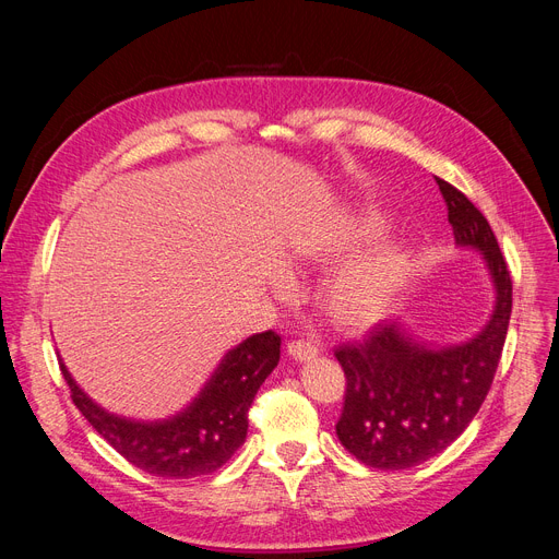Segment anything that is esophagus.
Masks as SVG:
<instances>
[{"instance_id":"esophagus-1","label":"esophagus","mask_w":559,"mask_h":559,"mask_svg":"<svg viewBox=\"0 0 559 559\" xmlns=\"http://www.w3.org/2000/svg\"><path fill=\"white\" fill-rule=\"evenodd\" d=\"M287 354L295 360H310L319 354V346L310 340H295L287 344Z\"/></svg>"}]
</instances>
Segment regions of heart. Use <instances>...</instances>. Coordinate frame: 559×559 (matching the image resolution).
<instances>
[{"label":"heart","instance_id":"obj_1","mask_svg":"<svg viewBox=\"0 0 559 559\" xmlns=\"http://www.w3.org/2000/svg\"><path fill=\"white\" fill-rule=\"evenodd\" d=\"M376 224L369 222L362 238H371ZM403 281V262L396 253L383 251L360 267L346 272L331 292V312L342 326H369L385 312L394 292Z\"/></svg>","mask_w":559,"mask_h":559}]
</instances>
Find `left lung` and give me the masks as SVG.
Masks as SVG:
<instances>
[{
    "label": "left lung",
    "instance_id": "8db88e82",
    "mask_svg": "<svg viewBox=\"0 0 559 559\" xmlns=\"http://www.w3.org/2000/svg\"><path fill=\"white\" fill-rule=\"evenodd\" d=\"M435 181L455 242L487 260L496 308L483 333L462 346L432 350L396 324H376L362 340L335 346L346 376L337 437L350 455L385 472L435 457L472 424L493 383L512 314V278L489 222L451 183Z\"/></svg>",
    "mask_w": 559,
    "mask_h": 559
}]
</instances>
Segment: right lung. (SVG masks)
Segmentation results:
<instances>
[{
	"mask_svg": "<svg viewBox=\"0 0 559 559\" xmlns=\"http://www.w3.org/2000/svg\"><path fill=\"white\" fill-rule=\"evenodd\" d=\"M278 360L276 331L247 337L228 350L186 413L154 424L108 415L79 390L66 365L61 371L81 415L127 462L158 478H194L217 472L245 444L249 407Z\"/></svg>",
	"mask_w": 559,
	"mask_h": 559,
	"instance_id": "right-lung-1",
	"label": "right lung"
}]
</instances>
